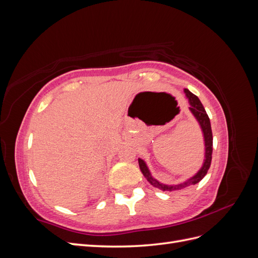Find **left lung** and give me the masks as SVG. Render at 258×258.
<instances>
[{
  "label": "left lung",
  "mask_w": 258,
  "mask_h": 258,
  "mask_svg": "<svg viewBox=\"0 0 258 258\" xmlns=\"http://www.w3.org/2000/svg\"><path fill=\"white\" fill-rule=\"evenodd\" d=\"M184 92L186 97L188 98L189 101V110L192 113V115L195 116V118L197 119V121L199 122L202 134H204V138H205V146H206V154H205V162L202 165L201 169L198 171V172L195 174L192 177H190L189 179H187L186 182L181 183V184H176V185H165L159 183L157 179H155L150 170H148L146 163L144 160H142L141 158H139V166L140 169H141L143 175L146 177V179L150 182L153 186L157 187V188L163 190V191H172V190H178L185 188L187 186L190 185H195L199 183L202 178L206 176V174L208 173V170L211 166V160H212V151H213V136H212V129H211V122H210V118L209 116L205 110L204 105L200 102V100L198 99L197 96H195L194 93H191L188 89H184Z\"/></svg>",
  "instance_id": "obj_1"
}]
</instances>
